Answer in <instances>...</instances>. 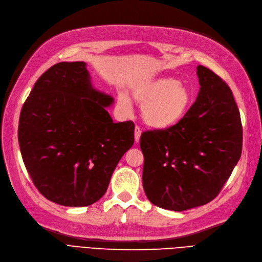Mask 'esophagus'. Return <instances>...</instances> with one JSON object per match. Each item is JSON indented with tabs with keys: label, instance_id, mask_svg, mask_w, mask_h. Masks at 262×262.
Masks as SVG:
<instances>
[{
	"label": "esophagus",
	"instance_id": "obj_1",
	"mask_svg": "<svg viewBox=\"0 0 262 262\" xmlns=\"http://www.w3.org/2000/svg\"><path fill=\"white\" fill-rule=\"evenodd\" d=\"M140 135H141V129L139 126H135V142H139L140 139Z\"/></svg>",
	"mask_w": 262,
	"mask_h": 262
}]
</instances>
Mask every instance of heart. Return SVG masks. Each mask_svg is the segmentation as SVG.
I'll list each match as a JSON object with an SVG mask.
<instances>
[{
  "instance_id": "obj_1",
  "label": "heart",
  "mask_w": 262,
  "mask_h": 262,
  "mask_svg": "<svg viewBox=\"0 0 262 262\" xmlns=\"http://www.w3.org/2000/svg\"><path fill=\"white\" fill-rule=\"evenodd\" d=\"M132 98L142 107V120L149 127L166 129L182 121L191 103L188 88L172 77L158 78L132 91ZM117 104L129 111L130 102L124 94L117 98Z\"/></svg>"
}]
</instances>
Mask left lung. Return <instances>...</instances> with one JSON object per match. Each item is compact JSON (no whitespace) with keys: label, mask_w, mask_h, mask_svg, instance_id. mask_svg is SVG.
<instances>
[{"label":"left lung","mask_w":262,"mask_h":262,"mask_svg":"<svg viewBox=\"0 0 262 262\" xmlns=\"http://www.w3.org/2000/svg\"><path fill=\"white\" fill-rule=\"evenodd\" d=\"M197 75L199 95L182 121L140 136L146 196L172 211L213 200L242 155V121L231 88L205 66H197Z\"/></svg>","instance_id":"left-lung-1"}]
</instances>
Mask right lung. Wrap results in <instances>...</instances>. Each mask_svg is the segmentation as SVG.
<instances>
[{
	"instance_id": "obj_1",
	"label": "right lung",
	"mask_w": 262,
	"mask_h": 262,
	"mask_svg": "<svg viewBox=\"0 0 262 262\" xmlns=\"http://www.w3.org/2000/svg\"><path fill=\"white\" fill-rule=\"evenodd\" d=\"M113 98L92 88L83 62H61L42 74L23 105L18 142L41 195L66 207L102 197L134 143L132 121L114 123Z\"/></svg>"
}]
</instances>
